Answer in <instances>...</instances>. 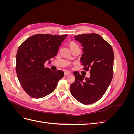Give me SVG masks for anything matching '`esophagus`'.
I'll return each mask as SVG.
<instances>
[{"label": "esophagus", "mask_w": 134, "mask_h": 134, "mask_svg": "<svg viewBox=\"0 0 134 134\" xmlns=\"http://www.w3.org/2000/svg\"><path fill=\"white\" fill-rule=\"evenodd\" d=\"M64 74H65V75H68V74H70V71H65L64 72Z\"/></svg>", "instance_id": "34e87169"}]
</instances>
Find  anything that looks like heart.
<instances>
[{
	"label": "heart",
	"mask_w": 134,
	"mask_h": 134,
	"mask_svg": "<svg viewBox=\"0 0 134 134\" xmlns=\"http://www.w3.org/2000/svg\"><path fill=\"white\" fill-rule=\"evenodd\" d=\"M68 45L72 51L75 50H76V49H79L78 44H77V43L74 41H70L68 43Z\"/></svg>",
	"instance_id": "1"
}]
</instances>
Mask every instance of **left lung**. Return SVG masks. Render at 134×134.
<instances>
[{
    "instance_id": "left-lung-1",
    "label": "left lung",
    "mask_w": 134,
    "mask_h": 134,
    "mask_svg": "<svg viewBox=\"0 0 134 134\" xmlns=\"http://www.w3.org/2000/svg\"><path fill=\"white\" fill-rule=\"evenodd\" d=\"M74 38L83 47L80 62L84 70H90L91 75L84 78L74 73L75 80L71 84L70 92L81 103L92 104L102 98L112 79L114 53L110 44L98 34H85Z\"/></svg>"
}]
</instances>
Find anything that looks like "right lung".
Wrapping results in <instances>:
<instances>
[{
  "label": "right lung",
  "instance_id": "obj_1",
  "mask_svg": "<svg viewBox=\"0 0 134 134\" xmlns=\"http://www.w3.org/2000/svg\"><path fill=\"white\" fill-rule=\"evenodd\" d=\"M67 36L35 35L19 47L16 55V72L24 91L32 98H41L50 94L64 76L63 71H52L44 67V64L57 55Z\"/></svg>",
  "mask_w": 134,
  "mask_h": 134
}]
</instances>
